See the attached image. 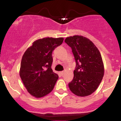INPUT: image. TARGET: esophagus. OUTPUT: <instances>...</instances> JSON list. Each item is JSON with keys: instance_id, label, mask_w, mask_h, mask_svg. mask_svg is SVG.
Listing matches in <instances>:
<instances>
[{"instance_id": "1", "label": "esophagus", "mask_w": 121, "mask_h": 121, "mask_svg": "<svg viewBox=\"0 0 121 121\" xmlns=\"http://www.w3.org/2000/svg\"><path fill=\"white\" fill-rule=\"evenodd\" d=\"M64 73V71H62V72H60V75H61V76H63Z\"/></svg>"}]
</instances>
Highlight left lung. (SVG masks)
I'll return each instance as SVG.
<instances>
[{"label": "left lung", "mask_w": 121, "mask_h": 121, "mask_svg": "<svg viewBox=\"0 0 121 121\" xmlns=\"http://www.w3.org/2000/svg\"><path fill=\"white\" fill-rule=\"evenodd\" d=\"M65 43L72 48L76 61L74 77L68 85L80 97L92 94L100 84L104 74L102 57L91 41L82 36L66 37Z\"/></svg>", "instance_id": "1"}]
</instances>
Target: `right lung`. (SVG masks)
Listing matches in <instances>:
<instances>
[{"label": "right lung", "mask_w": 121, "mask_h": 121, "mask_svg": "<svg viewBox=\"0 0 121 121\" xmlns=\"http://www.w3.org/2000/svg\"><path fill=\"white\" fill-rule=\"evenodd\" d=\"M62 37H47L33 43L21 61L20 76L29 93L36 98L53 89L59 76L53 72L52 52L63 42Z\"/></svg>", "instance_id": "obj_1"}]
</instances>
